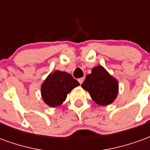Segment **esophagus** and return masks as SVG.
Masks as SVG:
<instances>
[{
	"label": "esophagus",
	"instance_id": "34e87169",
	"mask_svg": "<svg viewBox=\"0 0 150 150\" xmlns=\"http://www.w3.org/2000/svg\"><path fill=\"white\" fill-rule=\"evenodd\" d=\"M78 81L79 82V83H80V84H82V83H83V81H84V78H83H83L79 79H78Z\"/></svg>",
	"mask_w": 150,
	"mask_h": 150
}]
</instances>
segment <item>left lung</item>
Returning <instances> with one entry per match:
<instances>
[{"mask_svg":"<svg viewBox=\"0 0 150 150\" xmlns=\"http://www.w3.org/2000/svg\"><path fill=\"white\" fill-rule=\"evenodd\" d=\"M81 87L88 91L96 104L101 106L112 104L116 100L119 91L117 79L100 65L92 68L91 73L86 76Z\"/></svg>","mask_w":150,"mask_h":150,"instance_id":"left-lung-1","label":"left lung"}]
</instances>
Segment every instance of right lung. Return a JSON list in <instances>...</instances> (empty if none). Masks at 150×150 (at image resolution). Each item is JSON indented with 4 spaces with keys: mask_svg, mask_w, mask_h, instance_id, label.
<instances>
[{
    "mask_svg": "<svg viewBox=\"0 0 150 150\" xmlns=\"http://www.w3.org/2000/svg\"><path fill=\"white\" fill-rule=\"evenodd\" d=\"M79 86L76 79L67 72L55 71L51 72L41 87V95L43 101L48 106L56 108L65 101L69 92Z\"/></svg>",
    "mask_w": 150,
    "mask_h": 150,
    "instance_id": "add662e5",
    "label": "right lung"
}]
</instances>
